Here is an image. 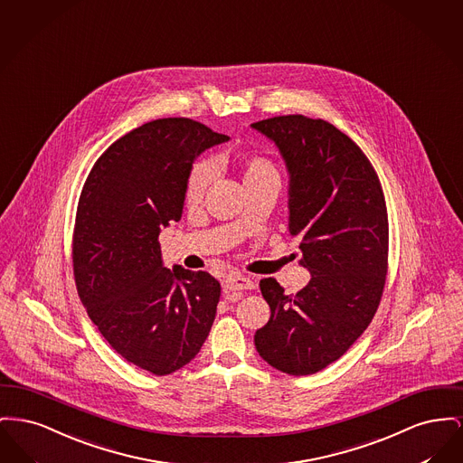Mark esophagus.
Listing matches in <instances>:
<instances>
[{
	"label": "esophagus",
	"mask_w": 463,
	"mask_h": 463,
	"mask_svg": "<svg viewBox=\"0 0 463 463\" xmlns=\"http://www.w3.org/2000/svg\"><path fill=\"white\" fill-rule=\"evenodd\" d=\"M222 288L224 291H245V289H252L254 282L242 275H230L222 280Z\"/></svg>",
	"instance_id": "34e87169"
}]
</instances>
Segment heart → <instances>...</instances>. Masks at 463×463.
Segmentation results:
<instances>
[{"mask_svg":"<svg viewBox=\"0 0 463 463\" xmlns=\"http://www.w3.org/2000/svg\"><path fill=\"white\" fill-rule=\"evenodd\" d=\"M216 174V164L213 160H200L192 167V172L186 181V200L188 202H198L202 196L205 195L209 184L213 183ZM267 174H277L273 164L268 160L267 156L261 155H252L243 171V179L250 177H260Z\"/></svg>","mask_w":463,"mask_h":463,"instance_id":"b5f03b06","label":"heart"}]
</instances>
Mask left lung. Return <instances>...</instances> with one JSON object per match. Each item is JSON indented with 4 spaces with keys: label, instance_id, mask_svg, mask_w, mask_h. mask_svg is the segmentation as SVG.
<instances>
[{
    "label": "left lung",
    "instance_id": "left-lung-1",
    "mask_svg": "<svg viewBox=\"0 0 463 463\" xmlns=\"http://www.w3.org/2000/svg\"><path fill=\"white\" fill-rule=\"evenodd\" d=\"M289 171V233L301 237L299 265L312 279L286 294L260 288L271 316L254 335L258 354L292 376L338 361L371 324L389 268V216L378 174L363 149L326 120L303 115L252 123Z\"/></svg>",
    "mask_w": 463,
    "mask_h": 463
}]
</instances>
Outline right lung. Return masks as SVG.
I'll list each match as a JSON object with an SVG mask.
<instances>
[{"mask_svg": "<svg viewBox=\"0 0 463 463\" xmlns=\"http://www.w3.org/2000/svg\"><path fill=\"white\" fill-rule=\"evenodd\" d=\"M228 139L190 118L145 123L99 156L78 200V296L111 348L156 376L188 364L216 317L220 282L164 267L158 235L181 220L195 156Z\"/></svg>", "mask_w": 463, "mask_h": 463, "instance_id": "1", "label": "right lung"}]
</instances>
